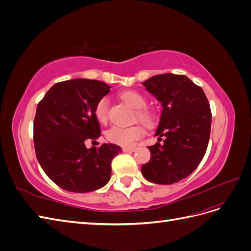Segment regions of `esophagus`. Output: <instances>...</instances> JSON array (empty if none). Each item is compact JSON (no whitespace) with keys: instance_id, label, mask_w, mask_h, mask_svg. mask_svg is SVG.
<instances>
[{"instance_id":"esophagus-1","label":"esophagus","mask_w":251,"mask_h":251,"mask_svg":"<svg viewBox=\"0 0 251 251\" xmlns=\"http://www.w3.org/2000/svg\"><path fill=\"white\" fill-rule=\"evenodd\" d=\"M123 150H124V151H126V153H133V151H136L138 149L135 148V147H131V148L126 147V148H124Z\"/></svg>"}]
</instances>
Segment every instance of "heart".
<instances>
[{
    "instance_id": "heart-1",
    "label": "heart",
    "mask_w": 251,
    "mask_h": 251,
    "mask_svg": "<svg viewBox=\"0 0 251 251\" xmlns=\"http://www.w3.org/2000/svg\"><path fill=\"white\" fill-rule=\"evenodd\" d=\"M120 97L131 105L132 108L137 109L138 118L146 124H151L153 120V116L149 110L144 109L147 104L146 98L143 97L139 92L136 91H126L121 93ZM108 112H109V100L105 97L100 98L95 104L94 114L96 119L100 123H105L108 120ZM144 135L143 128L138 126H113L107 132V138L110 142L118 144L121 147H131L135 143L136 140L140 139Z\"/></svg>"
}]
</instances>
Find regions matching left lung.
I'll return each instance as SVG.
<instances>
[{"instance_id": "left-lung-1", "label": "left lung", "mask_w": 251, "mask_h": 251, "mask_svg": "<svg viewBox=\"0 0 251 251\" xmlns=\"http://www.w3.org/2000/svg\"><path fill=\"white\" fill-rule=\"evenodd\" d=\"M142 85L161 102L162 112L155 136L163 144L149 147L150 161L141 166L148 181L173 184L188 177L207 150L211 111L201 87L185 75L165 73Z\"/></svg>"}]
</instances>
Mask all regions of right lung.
<instances>
[{
  "instance_id": "obj_1",
  "label": "right lung",
  "mask_w": 251,
  "mask_h": 251,
  "mask_svg": "<svg viewBox=\"0 0 251 251\" xmlns=\"http://www.w3.org/2000/svg\"><path fill=\"white\" fill-rule=\"evenodd\" d=\"M111 87L100 80L75 78L52 86L37 104L33 124L36 158L59 187L73 193L100 189L111 178V162L121 153L116 144L87 149L100 136L96 102Z\"/></svg>"
}]
</instances>
